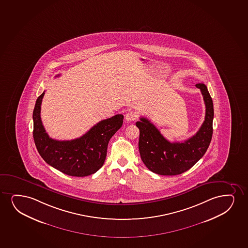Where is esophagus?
<instances>
[{
  "label": "esophagus",
  "mask_w": 248,
  "mask_h": 248,
  "mask_svg": "<svg viewBox=\"0 0 248 248\" xmlns=\"http://www.w3.org/2000/svg\"><path fill=\"white\" fill-rule=\"evenodd\" d=\"M137 117H138V115L135 112H133V111H128V112L126 113V115H125V120L127 122H133V121H135L137 119Z\"/></svg>",
  "instance_id": "1"
}]
</instances>
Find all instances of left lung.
<instances>
[{
  "label": "left lung",
  "instance_id": "8db88e82",
  "mask_svg": "<svg viewBox=\"0 0 248 248\" xmlns=\"http://www.w3.org/2000/svg\"><path fill=\"white\" fill-rule=\"evenodd\" d=\"M195 86L200 89L205 104V117L195 135L183 142H170L157 127L144 117L136 125L140 136L138 148L142 162L152 172L160 175H178L197 163L209 148L213 134V101L204 83Z\"/></svg>",
  "mask_w": 248,
  "mask_h": 248
}]
</instances>
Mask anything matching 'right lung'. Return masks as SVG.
<instances>
[{"label": "right lung", "instance_id": "add662e5", "mask_svg": "<svg viewBox=\"0 0 248 248\" xmlns=\"http://www.w3.org/2000/svg\"><path fill=\"white\" fill-rule=\"evenodd\" d=\"M44 94V91L36 100L32 113L33 139L40 156L47 164L67 175L85 177L97 172L107 157L110 138L123 125V115L100 121L79 138L58 141L49 138L42 123Z\"/></svg>", "mask_w": 248, "mask_h": 248}]
</instances>
